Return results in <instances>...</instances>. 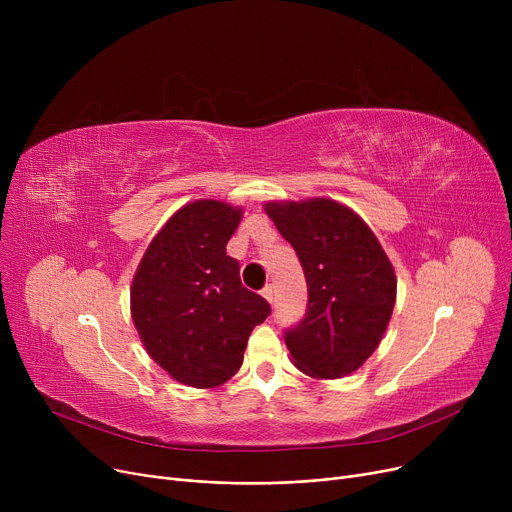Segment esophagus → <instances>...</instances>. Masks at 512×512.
Instances as JSON below:
<instances>
[{
    "instance_id": "esophagus-1",
    "label": "esophagus",
    "mask_w": 512,
    "mask_h": 512,
    "mask_svg": "<svg viewBox=\"0 0 512 512\" xmlns=\"http://www.w3.org/2000/svg\"><path fill=\"white\" fill-rule=\"evenodd\" d=\"M261 294L265 297V301L274 303V286H272V284H267V286L261 290Z\"/></svg>"
}]
</instances>
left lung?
Here are the masks:
<instances>
[{
    "instance_id": "obj_1",
    "label": "left lung",
    "mask_w": 512,
    "mask_h": 512,
    "mask_svg": "<svg viewBox=\"0 0 512 512\" xmlns=\"http://www.w3.org/2000/svg\"><path fill=\"white\" fill-rule=\"evenodd\" d=\"M307 280V311L284 332L292 363L311 378L357 371L378 348L396 303V276L359 215L332 199L267 203Z\"/></svg>"
}]
</instances>
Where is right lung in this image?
Here are the masks:
<instances>
[{
    "label": "right lung",
    "instance_id": "add662e5",
    "mask_svg": "<svg viewBox=\"0 0 512 512\" xmlns=\"http://www.w3.org/2000/svg\"><path fill=\"white\" fill-rule=\"evenodd\" d=\"M242 209L201 199L178 209L145 251L130 311L149 357L180 384L220 386L238 371L270 303L240 282L226 255Z\"/></svg>",
    "mask_w": 512,
    "mask_h": 512
}]
</instances>
